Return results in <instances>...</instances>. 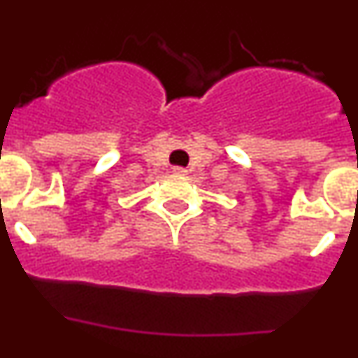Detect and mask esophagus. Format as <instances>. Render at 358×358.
I'll return each instance as SVG.
<instances>
[{
    "mask_svg": "<svg viewBox=\"0 0 358 358\" xmlns=\"http://www.w3.org/2000/svg\"><path fill=\"white\" fill-rule=\"evenodd\" d=\"M173 173H175V175H178V176H183V175H187V169H183V168H173Z\"/></svg>",
    "mask_w": 358,
    "mask_h": 358,
    "instance_id": "34e87169",
    "label": "esophagus"
}]
</instances>
